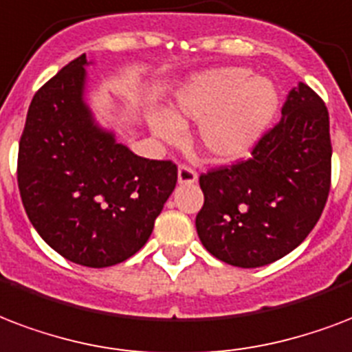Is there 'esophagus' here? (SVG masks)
Masks as SVG:
<instances>
[{"label": "esophagus", "mask_w": 352, "mask_h": 352, "mask_svg": "<svg viewBox=\"0 0 352 352\" xmlns=\"http://www.w3.org/2000/svg\"><path fill=\"white\" fill-rule=\"evenodd\" d=\"M195 181H197V173H195V170L192 166H179V182H181V184H194Z\"/></svg>", "instance_id": "obj_1"}]
</instances>
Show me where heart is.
I'll return each mask as SVG.
<instances>
[{"label":"heart","instance_id":"obj_1","mask_svg":"<svg viewBox=\"0 0 352 352\" xmlns=\"http://www.w3.org/2000/svg\"><path fill=\"white\" fill-rule=\"evenodd\" d=\"M277 87L248 68H223L197 75L177 94L168 114L149 118L153 133L168 144H179L182 125L199 123L197 144L218 160L248 155L262 138L278 111Z\"/></svg>","mask_w":352,"mask_h":352}]
</instances>
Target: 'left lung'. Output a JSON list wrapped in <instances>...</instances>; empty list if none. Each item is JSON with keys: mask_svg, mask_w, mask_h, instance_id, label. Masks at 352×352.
Returning a JSON list of instances; mask_svg holds the SVG:
<instances>
[{"mask_svg": "<svg viewBox=\"0 0 352 352\" xmlns=\"http://www.w3.org/2000/svg\"><path fill=\"white\" fill-rule=\"evenodd\" d=\"M332 146L323 99L299 85L248 158L201 173V243L236 267H260L294 251L316 227L331 192Z\"/></svg>", "mask_w": 352, "mask_h": 352, "instance_id": "obj_1", "label": "left lung"}]
</instances>
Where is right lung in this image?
<instances>
[{"instance_id":"obj_1","label":"right lung","mask_w":352,"mask_h":352,"mask_svg":"<svg viewBox=\"0 0 352 352\" xmlns=\"http://www.w3.org/2000/svg\"><path fill=\"white\" fill-rule=\"evenodd\" d=\"M87 55L38 88L18 149V188L42 240L87 267L138 253L177 184L171 160H149L94 123L82 101Z\"/></svg>"}]
</instances>
